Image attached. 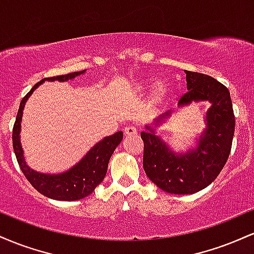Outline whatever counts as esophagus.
I'll list each match as a JSON object with an SVG mask.
<instances>
[{
	"instance_id": "1",
	"label": "esophagus",
	"mask_w": 254,
	"mask_h": 254,
	"mask_svg": "<svg viewBox=\"0 0 254 254\" xmlns=\"http://www.w3.org/2000/svg\"><path fill=\"white\" fill-rule=\"evenodd\" d=\"M124 132H125V135H127V136H132V135H136V133H137V129L135 127H132V125H127V127H125Z\"/></svg>"
}]
</instances>
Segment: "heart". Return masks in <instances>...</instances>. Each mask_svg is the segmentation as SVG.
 I'll use <instances>...</instances> for the list:
<instances>
[{
	"label": "heart",
	"instance_id": "b5f03b06",
	"mask_svg": "<svg viewBox=\"0 0 254 254\" xmlns=\"http://www.w3.org/2000/svg\"><path fill=\"white\" fill-rule=\"evenodd\" d=\"M145 88V84H138L137 86V92H142ZM154 89H155V94L156 95H162L165 93V87L162 86L161 83H156L155 87H154Z\"/></svg>",
	"mask_w": 254,
	"mask_h": 254
}]
</instances>
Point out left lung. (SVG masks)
Wrapping results in <instances>:
<instances>
[{"label": "left lung", "instance_id": "1", "mask_svg": "<svg viewBox=\"0 0 254 254\" xmlns=\"http://www.w3.org/2000/svg\"><path fill=\"white\" fill-rule=\"evenodd\" d=\"M185 72L189 92L180 98L178 106H185L192 101L211 104L206 111V127L199 136L197 147L185 154H177L161 137L155 135L151 125H145L147 131L141 132L145 174L157 188L174 194L194 193L216 179L228 160L235 129L228 88L209 75ZM170 115L168 111L156 119V123Z\"/></svg>", "mask_w": 254, "mask_h": 254}]
</instances>
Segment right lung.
<instances>
[{"label":"right lung","instance_id":"add662e5","mask_svg":"<svg viewBox=\"0 0 254 254\" xmlns=\"http://www.w3.org/2000/svg\"><path fill=\"white\" fill-rule=\"evenodd\" d=\"M82 71L70 72L60 76L43 78L40 82L36 83L30 92L25 95L21 100L17 111L15 123L13 127V148L15 153L17 164L21 168L24 176L27 178L31 185L38 192L44 196L57 200H77L87 197L95 190V188L104 180L107 172V166L112 156L113 151L118 147L123 139V132L118 131L115 135L105 137L103 141L98 142L88 153L77 162L70 170L58 174H45L39 173L32 170L27 166L24 157L21 142H20V129H21L22 110H24L26 101L31 97L33 90L38 88L45 81H64L72 80L78 75L83 74Z\"/></svg>","mask_w":254,"mask_h":254}]
</instances>
